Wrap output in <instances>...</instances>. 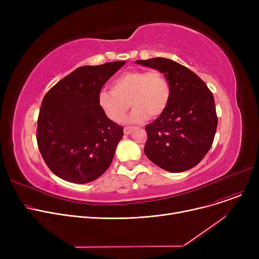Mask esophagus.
I'll use <instances>...</instances> for the list:
<instances>
[{
  "label": "esophagus",
  "instance_id": "esophagus-1",
  "mask_svg": "<svg viewBox=\"0 0 259 259\" xmlns=\"http://www.w3.org/2000/svg\"><path fill=\"white\" fill-rule=\"evenodd\" d=\"M132 130H133L132 127H125V128H124V133H125L126 135H129V134L132 132Z\"/></svg>",
  "mask_w": 259,
  "mask_h": 259
}]
</instances>
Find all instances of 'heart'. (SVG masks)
<instances>
[{
    "label": "heart",
    "instance_id": "obj_1",
    "mask_svg": "<svg viewBox=\"0 0 259 259\" xmlns=\"http://www.w3.org/2000/svg\"><path fill=\"white\" fill-rule=\"evenodd\" d=\"M170 94L169 80L160 71L129 70L113 80L112 90L100 92L99 104L107 117L115 122L125 119L132 105L130 120L141 122L164 112Z\"/></svg>",
    "mask_w": 259,
    "mask_h": 259
}]
</instances>
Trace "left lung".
<instances>
[{
  "mask_svg": "<svg viewBox=\"0 0 259 259\" xmlns=\"http://www.w3.org/2000/svg\"><path fill=\"white\" fill-rule=\"evenodd\" d=\"M137 63L164 73L171 88L166 110L146 126L145 154L169 172L195 167L210 150L217 128L212 92L198 75L172 60L154 58Z\"/></svg>",
  "mask_w": 259,
  "mask_h": 259,
  "instance_id": "1",
  "label": "left lung"
}]
</instances>
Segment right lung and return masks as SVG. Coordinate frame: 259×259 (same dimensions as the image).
Here are the masks:
<instances>
[{
	"label": "right lung",
	"instance_id": "right-lung-1",
	"mask_svg": "<svg viewBox=\"0 0 259 259\" xmlns=\"http://www.w3.org/2000/svg\"><path fill=\"white\" fill-rule=\"evenodd\" d=\"M125 63L79 67L44 97L36 141L46 165L60 179L86 184L111 165L124 129L104 113L99 94Z\"/></svg>",
	"mask_w": 259,
	"mask_h": 259
}]
</instances>
